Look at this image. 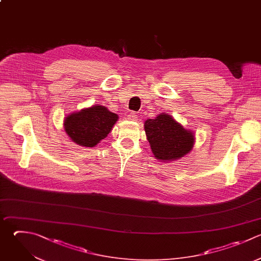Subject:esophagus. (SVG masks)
Masks as SVG:
<instances>
[{"label":"esophagus","instance_id":"1","mask_svg":"<svg viewBox=\"0 0 261 261\" xmlns=\"http://www.w3.org/2000/svg\"><path fill=\"white\" fill-rule=\"evenodd\" d=\"M127 119L130 120V121H137L138 120V115L134 112H130L128 115H127Z\"/></svg>","mask_w":261,"mask_h":261}]
</instances>
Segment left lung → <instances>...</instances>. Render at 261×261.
<instances>
[{
  "label": "left lung",
  "mask_w": 261,
  "mask_h": 261,
  "mask_svg": "<svg viewBox=\"0 0 261 261\" xmlns=\"http://www.w3.org/2000/svg\"><path fill=\"white\" fill-rule=\"evenodd\" d=\"M144 127L151 151L159 161L178 160L194 147V133L186 129L169 114L161 113L153 119H147Z\"/></svg>",
  "instance_id": "obj_1"
}]
</instances>
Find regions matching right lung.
Listing matches in <instances>:
<instances>
[{"label":"right lung","instance_id":"obj_1","mask_svg":"<svg viewBox=\"0 0 261 261\" xmlns=\"http://www.w3.org/2000/svg\"><path fill=\"white\" fill-rule=\"evenodd\" d=\"M118 118L107 107L97 104L68 114L63 126L72 142L92 148L109 135Z\"/></svg>","mask_w":261,"mask_h":261}]
</instances>
